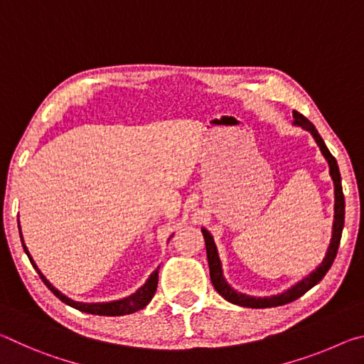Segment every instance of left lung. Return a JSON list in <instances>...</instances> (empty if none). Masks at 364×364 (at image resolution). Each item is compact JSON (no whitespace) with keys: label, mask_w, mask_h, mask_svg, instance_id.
<instances>
[{"label":"left lung","mask_w":364,"mask_h":364,"mask_svg":"<svg viewBox=\"0 0 364 364\" xmlns=\"http://www.w3.org/2000/svg\"><path fill=\"white\" fill-rule=\"evenodd\" d=\"M292 115H294V122H292L294 125L301 127L304 130L310 132L311 136L315 138L316 144L319 146V151L323 152L324 159L328 160L329 175L332 178V181H334V223H332V236H331L329 247H328V250H326L323 262L319 263L310 274H306L304 279H300L299 282H295L292 287H289L287 291L281 292L278 295H269V297H254V295H247V294L234 291V289L228 284V281L223 276V269H221L218 250H217V245H215L212 234L208 232L205 228H202V234H204V239H205L207 260H208V268H210L212 284L215 287V291H217L221 297L228 301H231V304H234V305L245 306V308H273V306L291 304V301L297 300L306 291H310L313 286H316L318 282L324 278V274L328 273L332 262H334V258L337 255L338 244H341L343 221H345V199H343V193H342V180H341V171H338L337 160L329 152L328 147H326L324 141L321 136H319V133L315 128V125H313V123L308 120L306 117L297 112V110H294Z\"/></svg>","instance_id":"left-lung-1"}]
</instances>
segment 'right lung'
<instances>
[{"instance_id":"obj_1","label":"right lung","mask_w":364,"mask_h":364,"mask_svg":"<svg viewBox=\"0 0 364 364\" xmlns=\"http://www.w3.org/2000/svg\"><path fill=\"white\" fill-rule=\"evenodd\" d=\"M19 232H21V226H19ZM21 241H22V247L26 250V254L28 257L30 263L33 264V268L36 269V273L40 274L41 281L45 282L46 287L51 291L56 297L64 301L65 305H69L72 308H77L80 311H85V313H90V315H100V316H123V315H130V313H134L138 310H143V308L149 304L151 299L154 297V294H156V289H157V281H159V268L154 271V273L147 278V281L144 282V286H141L136 292L132 294L130 297H125V299H120V300H114V301H102V304H82V301H75L69 297H65V295L58 291L56 287H54L51 282H49L45 274L41 273L36 267L32 255H30V252L27 249V245L23 244V237H22V232H21Z\"/></svg>"}]
</instances>
